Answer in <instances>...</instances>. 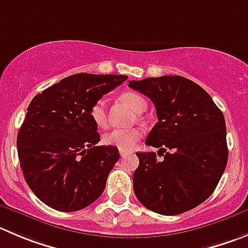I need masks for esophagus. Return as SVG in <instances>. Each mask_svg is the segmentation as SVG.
Instances as JSON below:
<instances>
[{
    "label": "esophagus",
    "instance_id": "esophagus-1",
    "mask_svg": "<svg viewBox=\"0 0 248 248\" xmlns=\"http://www.w3.org/2000/svg\"><path fill=\"white\" fill-rule=\"evenodd\" d=\"M119 153H120V155H122V157H126V155H129V152H126V151H122V150L119 151Z\"/></svg>",
    "mask_w": 248,
    "mask_h": 248
}]
</instances>
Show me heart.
<instances>
[{
  "label": "heart",
  "instance_id": "heart-1",
  "mask_svg": "<svg viewBox=\"0 0 248 248\" xmlns=\"http://www.w3.org/2000/svg\"><path fill=\"white\" fill-rule=\"evenodd\" d=\"M122 100L131 108L135 113L145 112L147 102L139 93L128 91L122 95ZM90 117L93 122L98 126H105L107 124V101L105 98H98L90 108ZM142 136V130L139 128L131 129H113L103 135L102 141L105 145L113 146L122 151H130L138 143Z\"/></svg>",
  "mask_w": 248,
  "mask_h": 248
}]
</instances>
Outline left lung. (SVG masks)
I'll return each instance as SVG.
<instances>
[{
	"label": "left lung",
	"mask_w": 248,
	"mask_h": 248,
	"mask_svg": "<svg viewBox=\"0 0 248 248\" xmlns=\"http://www.w3.org/2000/svg\"><path fill=\"white\" fill-rule=\"evenodd\" d=\"M129 86L155 105L158 122L146 145L163 155L158 161L155 152L136 153V197L163 216L195 208L213 193L228 163L223 113L200 85L179 75L131 80Z\"/></svg>",
	"instance_id": "left-lung-1"
}]
</instances>
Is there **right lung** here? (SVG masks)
Here are the masks:
<instances>
[{"instance_id": "obj_1", "label": "right lung", "mask_w": 248, "mask_h": 248, "mask_svg": "<svg viewBox=\"0 0 248 248\" xmlns=\"http://www.w3.org/2000/svg\"><path fill=\"white\" fill-rule=\"evenodd\" d=\"M126 79L80 73L32 98L16 147L25 181L45 204L75 212L102 195L120 155L117 147L96 146L100 134L90 108Z\"/></svg>"}]
</instances>
